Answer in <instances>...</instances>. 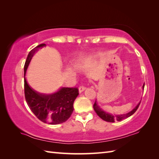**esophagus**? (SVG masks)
<instances>
[{
	"instance_id": "esophagus-1",
	"label": "esophagus",
	"mask_w": 159,
	"mask_h": 159,
	"mask_svg": "<svg viewBox=\"0 0 159 159\" xmlns=\"http://www.w3.org/2000/svg\"><path fill=\"white\" fill-rule=\"evenodd\" d=\"M85 89H86V87H83V86H81V87H80L79 88V92L80 93H82L83 91H85Z\"/></svg>"
}]
</instances>
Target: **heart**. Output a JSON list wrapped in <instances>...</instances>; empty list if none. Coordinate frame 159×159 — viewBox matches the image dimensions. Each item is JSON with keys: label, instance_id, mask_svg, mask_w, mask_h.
I'll use <instances>...</instances> for the list:
<instances>
[{"label": "heart", "instance_id": "b5f03b06", "mask_svg": "<svg viewBox=\"0 0 159 159\" xmlns=\"http://www.w3.org/2000/svg\"><path fill=\"white\" fill-rule=\"evenodd\" d=\"M98 57H99V54H96V55H94L93 56H92V57H91V58L87 59L85 61H83L79 63L77 65V67H78V68H82V67L87 66V64L92 63V61H93L94 60H96Z\"/></svg>", "mask_w": 159, "mask_h": 159}]
</instances>
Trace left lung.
<instances>
[{
  "instance_id": "1",
  "label": "left lung",
  "mask_w": 159,
  "mask_h": 159,
  "mask_svg": "<svg viewBox=\"0 0 159 159\" xmlns=\"http://www.w3.org/2000/svg\"><path fill=\"white\" fill-rule=\"evenodd\" d=\"M142 89L143 90L144 84L142 86ZM140 102H141V101L137 104L136 107H134L133 110L129 111L128 113H126L125 114L115 115V116L113 114H111L107 112V111H104L102 108H100V107L98 105V104L97 100H96L95 103H94V104H93V109L96 111V113H97L98 116L101 118V119H102L103 120L106 121H108V122H115L116 121H120L123 120L124 119H126V118L130 117L132 116V115L134 114V112H135L137 109H138V107H139Z\"/></svg>"
}]
</instances>
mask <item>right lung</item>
<instances>
[{"label": "right lung", "instance_id": "right-lung-1", "mask_svg": "<svg viewBox=\"0 0 159 159\" xmlns=\"http://www.w3.org/2000/svg\"><path fill=\"white\" fill-rule=\"evenodd\" d=\"M46 46L42 43L29 52L24 67L25 99L30 109L39 120L44 123L56 125L65 122L72 115L73 104L79 96L77 88L60 87L55 92L42 93L33 89L26 79L30 62L36 51Z\"/></svg>", "mask_w": 159, "mask_h": 159}]
</instances>
